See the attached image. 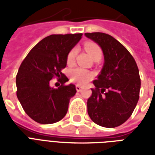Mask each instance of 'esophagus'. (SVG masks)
Listing matches in <instances>:
<instances>
[{
  "mask_svg": "<svg viewBox=\"0 0 155 155\" xmlns=\"http://www.w3.org/2000/svg\"><path fill=\"white\" fill-rule=\"evenodd\" d=\"M75 88H76V91L79 92V91H81V90H82V86H81V84H76V86H75Z\"/></svg>",
  "mask_w": 155,
  "mask_h": 155,
  "instance_id": "obj_1",
  "label": "esophagus"
}]
</instances>
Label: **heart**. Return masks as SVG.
I'll return each instance as SVG.
<instances>
[{"label": "heart", "mask_w": 155, "mask_h": 155, "mask_svg": "<svg viewBox=\"0 0 155 155\" xmlns=\"http://www.w3.org/2000/svg\"><path fill=\"white\" fill-rule=\"evenodd\" d=\"M84 49L88 52V54L91 55L92 59H94L96 56H101V54H102L101 49L95 43L88 42V43L84 45ZM76 52H77L76 48L72 49L69 52V54L67 55L68 64H71L73 62L74 57H75ZM70 75H71V81L80 84H86L88 81L93 77L92 73H91L90 71H86V70H84V69H82V68H75V69H73L71 71Z\"/></svg>", "instance_id": "b5f03b06"}]
</instances>
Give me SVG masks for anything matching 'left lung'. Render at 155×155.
<instances>
[{
  "label": "left lung",
  "mask_w": 155,
  "mask_h": 155,
  "mask_svg": "<svg viewBox=\"0 0 155 155\" xmlns=\"http://www.w3.org/2000/svg\"><path fill=\"white\" fill-rule=\"evenodd\" d=\"M100 45L104 64L93 81L95 89L87 101L88 114L98 125L114 128L126 121L136 106L140 91L139 69L133 56L113 36L102 33H85Z\"/></svg>",
  "instance_id": "1"
}]
</instances>
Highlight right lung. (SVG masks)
<instances>
[{"label":"right lung","instance_id":"add662e5","mask_svg":"<svg viewBox=\"0 0 155 155\" xmlns=\"http://www.w3.org/2000/svg\"><path fill=\"white\" fill-rule=\"evenodd\" d=\"M81 37V33L49 35L35 45L22 61L16 74V95L25 113L37 123H55L67 113L76 90L73 84L64 85L69 80L61 71L66 66L69 52ZM54 76L62 77L58 89L49 85Z\"/></svg>","mask_w":155,"mask_h":155}]
</instances>
